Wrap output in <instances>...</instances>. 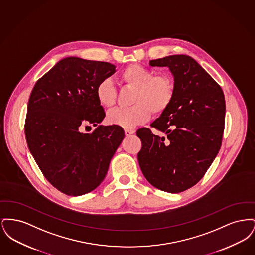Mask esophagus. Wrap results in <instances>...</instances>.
Instances as JSON below:
<instances>
[{
	"mask_svg": "<svg viewBox=\"0 0 255 255\" xmlns=\"http://www.w3.org/2000/svg\"><path fill=\"white\" fill-rule=\"evenodd\" d=\"M124 132H125V134L127 135V136H129V135H131V134H133V133H134V130H133V129H125L124 130Z\"/></svg>",
	"mask_w": 255,
	"mask_h": 255,
	"instance_id": "1",
	"label": "esophagus"
}]
</instances>
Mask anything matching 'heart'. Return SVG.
Masks as SVG:
<instances>
[{
	"label": "heart",
	"mask_w": 255,
	"mask_h": 255,
	"mask_svg": "<svg viewBox=\"0 0 255 255\" xmlns=\"http://www.w3.org/2000/svg\"><path fill=\"white\" fill-rule=\"evenodd\" d=\"M153 72L144 66L131 64L120 73V79L133 91L132 107L117 109L107 115L110 124L124 128H133L149 120L151 114L159 116L164 113L173 100L175 86L173 78L167 73ZM97 102L103 108L110 109L116 103V91L109 80L104 79L96 88Z\"/></svg>",
	"instance_id": "1"
}]
</instances>
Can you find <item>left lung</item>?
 <instances>
[{
	"instance_id": "8db88e82",
	"label": "left lung",
	"mask_w": 255,
	"mask_h": 255,
	"mask_svg": "<svg viewBox=\"0 0 255 255\" xmlns=\"http://www.w3.org/2000/svg\"><path fill=\"white\" fill-rule=\"evenodd\" d=\"M149 64L169 69L175 93L168 109L151 123L163 135L148 128L136 131L142 141L137 159L153 186L179 193L199 182L218 154L225 129V96L188 55H170Z\"/></svg>"
}]
</instances>
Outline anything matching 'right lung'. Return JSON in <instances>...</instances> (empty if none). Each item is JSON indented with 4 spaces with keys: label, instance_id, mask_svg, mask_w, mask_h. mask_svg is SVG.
I'll return each mask as SVG.
<instances>
[{
    "label": "right lung",
    "instance_id": "obj_1",
    "mask_svg": "<svg viewBox=\"0 0 255 255\" xmlns=\"http://www.w3.org/2000/svg\"><path fill=\"white\" fill-rule=\"evenodd\" d=\"M115 73L116 66L108 62L71 56L56 63L32 89L24 125L27 146L46 179L65 194L96 189L124 138L119 125L80 131L105 118L96 88Z\"/></svg>",
    "mask_w": 255,
    "mask_h": 255
}]
</instances>
